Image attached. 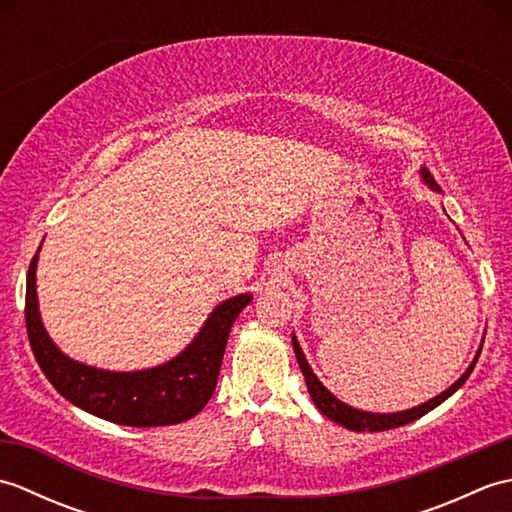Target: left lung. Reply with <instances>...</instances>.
I'll return each mask as SVG.
<instances>
[{"instance_id":"1","label":"left lung","mask_w":512,"mask_h":512,"mask_svg":"<svg viewBox=\"0 0 512 512\" xmlns=\"http://www.w3.org/2000/svg\"><path fill=\"white\" fill-rule=\"evenodd\" d=\"M420 173H422V180L427 182L433 191H440L436 180H433V176H431L427 169H420ZM292 347H295L297 363L301 367L303 378H306V385H308L310 398L314 400V405H317V409L323 413V416H328L332 422H339L341 427L350 429V431H387V429H396V427H402V424H409L413 420L422 418L424 413H429L431 409H436L438 405H442L444 400H447L449 396H453L455 391H458L466 383V378L471 376L473 367L477 363V358H480V352H482V347H480V350H477V354H475V358H473V363L469 365V369H466V372L458 380H455V383L449 389H444L440 396L431 398L427 402H422V405L413 407V409L396 411V413H372V411H361V409H354L350 405H345V402H341L339 398H336L332 391H328V387L321 383V380L317 378V374L312 372V367L308 365L306 354L301 352V345L297 341V336H292Z\"/></svg>"}]
</instances>
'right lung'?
<instances>
[{"instance_id":"add662e5","label":"right lung","mask_w":512,"mask_h":512,"mask_svg":"<svg viewBox=\"0 0 512 512\" xmlns=\"http://www.w3.org/2000/svg\"><path fill=\"white\" fill-rule=\"evenodd\" d=\"M39 250L26 277L28 341L41 372L65 400L92 416L125 427H165L189 420L204 409L220 376L228 334L253 295L246 292L222 301L204 321L198 336L171 361L140 372H107L72 361L43 328L35 275Z\"/></svg>"}]
</instances>
